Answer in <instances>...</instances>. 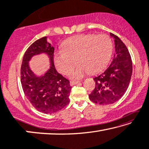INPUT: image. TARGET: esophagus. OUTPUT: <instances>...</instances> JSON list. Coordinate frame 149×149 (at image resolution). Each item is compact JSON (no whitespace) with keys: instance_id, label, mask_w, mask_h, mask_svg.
Wrapping results in <instances>:
<instances>
[{"instance_id":"1","label":"esophagus","mask_w":149,"mask_h":149,"mask_svg":"<svg viewBox=\"0 0 149 149\" xmlns=\"http://www.w3.org/2000/svg\"><path fill=\"white\" fill-rule=\"evenodd\" d=\"M79 83H80V81H70V85L71 86H74V85H75V84H79Z\"/></svg>"}]
</instances>
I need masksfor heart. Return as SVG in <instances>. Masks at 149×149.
<instances>
[{"label":"heart","mask_w":149,"mask_h":149,"mask_svg":"<svg viewBox=\"0 0 149 149\" xmlns=\"http://www.w3.org/2000/svg\"><path fill=\"white\" fill-rule=\"evenodd\" d=\"M113 52V42L106 34H81L68 39L62 50L54 55L55 67L59 72L68 75L75 61L78 63L71 73L72 78H81L89 72L97 73L108 65Z\"/></svg>","instance_id":"obj_1"}]
</instances>
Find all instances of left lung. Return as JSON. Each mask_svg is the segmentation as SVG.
I'll return each instance as SVG.
<instances>
[{
    "mask_svg": "<svg viewBox=\"0 0 149 149\" xmlns=\"http://www.w3.org/2000/svg\"><path fill=\"white\" fill-rule=\"evenodd\" d=\"M110 35L114 39V58L105 72L94 77L96 86L89 94L91 101L102 105L116 102L123 96L132 73L131 57L125 44L116 35Z\"/></svg>",
    "mask_w": 149,
    "mask_h": 149,
    "instance_id": "left-lung-1",
    "label": "left lung"
}]
</instances>
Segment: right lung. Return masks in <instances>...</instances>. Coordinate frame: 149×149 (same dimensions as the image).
<instances>
[{
    "label": "right lung",
    "instance_id": "1",
    "mask_svg": "<svg viewBox=\"0 0 149 149\" xmlns=\"http://www.w3.org/2000/svg\"><path fill=\"white\" fill-rule=\"evenodd\" d=\"M45 52L50 57V70L41 77L30 70L28 61L33 55ZM54 48L43 37L32 43L23 56L21 68V81L24 94L35 109L45 114L58 112L70 103L72 86L70 81L55 70Z\"/></svg>",
    "mask_w": 149,
    "mask_h": 149
}]
</instances>
